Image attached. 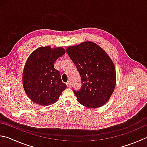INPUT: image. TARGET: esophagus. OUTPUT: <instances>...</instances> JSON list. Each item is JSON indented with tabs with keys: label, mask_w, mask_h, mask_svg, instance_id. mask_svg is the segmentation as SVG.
<instances>
[{
	"label": "esophagus",
	"mask_w": 147,
	"mask_h": 147,
	"mask_svg": "<svg viewBox=\"0 0 147 147\" xmlns=\"http://www.w3.org/2000/svg\"><path fill=\"white\" fill-rule=\"evenodd\" d=\"M66 85H67V87H71V82L68 81L66 83Z\"/></svg>",
	"instance_id": "esophagus-1"
}]
</instances>
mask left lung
I'll return each instance as SVG.
<instances>
[{"label": "left lung", "mask_w": 147, "mask_h": 147, "mask_svg": "<svg viewBox=\"0 0 147 147\" xmlns=\"http://www.w3.org/2000/svg\"><path fill=\"white\" fill-rule=\"evenodd\" d=\"M66 51L82 78L81 89L74 90L77 100L87 108L105 105L116 84L115 66L110 57L100 46L90 41L69 46Z\"/></svg>", "instance_id": "1"}]
</instances>
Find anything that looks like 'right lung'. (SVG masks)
I'll use <instances>...</instances> for the list:
<instances>
[{
	"label": "right lung",
	"mask_w": 147,
	"mask_h": 147,
	"mask_svg": "<svg viewBox=\"0 0 147 147\" xmlns=\"http://www.w3.org/2000/svg\"><path fill=\"white\" fill-rule=\"evenodd\" d=\"M65 53L62 47H40L31 53L25 63L22 84L26 94L40 105H52L58 101L66 85L54 67L58 58Z\"/></svg>",
	"instance_id": "right-lung-1"
}]
</instances>
